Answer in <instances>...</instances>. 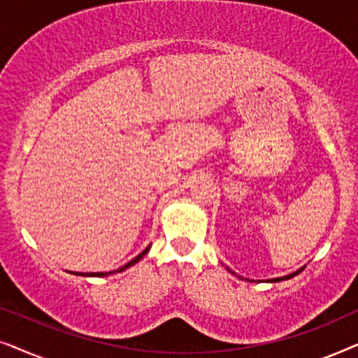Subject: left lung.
I'll use <instances>...</instances> for the list:
<instances>
[{"mask_svg": "<svg viewBox=\"0 0 358 358\" xmlns=\"http://www.w3.org/2000/svg\"><path fill=\"white\" fill-rule=\"evenodd\" d=\"M303 268H305V267L298 268V271H296V272H293V273H290V275H285V277H278V278H271V280H267V282H282V280H288V278H292V277H295V275H298V273H300V272L303 271ZM228 271H229V268H228ZM231 273H233V275H236V273H234V272H231Z\"/></svg>", "mask_w": 358, "mask_h": 358, "instance_id": "1", "label": "left lung"}]
</instances>
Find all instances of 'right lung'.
Returning a JSON list of instances; mask_svg holds the SVG:
<instances>
[{
    "label": "right lung",
    "instance_id": "obj_1",
    "mask_svg": "<svg viewBox=\"0 0 358 358\" xmlns=\"http://www.w3.org/2000/svg\"><path fill=\"white\" fill-rule=\"evenodd\" d=\"M148 251H150V246H148V248H146L143 252H140V254H138V256H136L135 259H131V261H130V262H127V264H125V266H122V267H119V268H117V271H110V272H91V273H83V272H75V275H85V277H106V275H112V273H117V272H124V271H125V268H129V267H131V266H134V264H136V262H138V261H140V259H143V256H145V254H146V252H148Z\"/></svg>",
    "mask_w": 358,
    "mask_h": 358
}]
</instances>
